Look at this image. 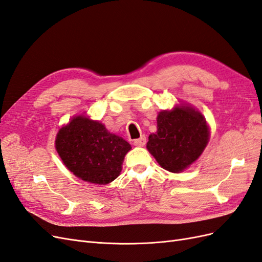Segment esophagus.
I'll return each instance as SVG.
<instances>
[{"mask_svg": "<svg viewBox=\"0 0 262 262\" xmlns=\"http://www.w3.org/2000/svg\"><path fill=\"white\" fill-rule=\"evenodd\" d=\"M133 144L136 146H144L146 144V138L145 137H141L140 139H137L133 141Z\"/></svg>", "mask_w": 262, "mask_h": 262, "instance_id": "34e87169", "label": "esophagus"}]
</instances>
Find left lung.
<instances>
[{"label":"left lung","instance_id":"obj_1","mask_svg":"<svg viewBox=\"0 0 262 262\" xmlns=\"http://www.w3.org/2000/svg\"><path fill=\"white\" fill-rule=\"evenodd\" d=\"M209 138L202 114L180 105L158 114L157 132L149 134L146 147L164 169L181 172L199 158Z\"/></svg>","mask_w":262,"mask_h":262}]
</instances>
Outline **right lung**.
Wrapping results in <instances>:
<instances>
[{
    "label": "right lung",
    "instance_id": "right-lung-1",
    "mask_svg": "<svg viewBox=\"0 0 262 262\" xmlns=\"http://www.w3.org/2000/svg\"><path fill=\"white\" fill-rule=\"evenodd\" d=\"M55 148L63 164L76 177L92 184L107 185L120 175L131 145L110 133L99 121L80 115L59 130Z\"/></svg>",
    "mask_w": 262,
    "mask_h": 262
}]
</instances>
